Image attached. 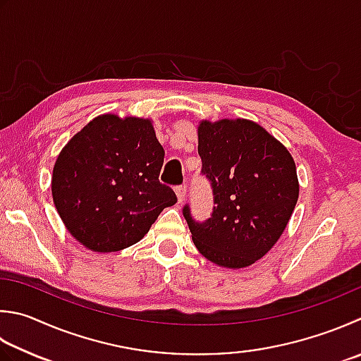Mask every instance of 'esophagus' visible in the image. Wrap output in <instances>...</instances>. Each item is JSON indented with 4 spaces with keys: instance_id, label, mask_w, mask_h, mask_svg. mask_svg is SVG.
I'll list each match as a JSON object with an SVG mask.
<instances>
[{
    "instance_id": "obj_1",
    "label": "esophagus",
    "mask_w": 361,
    "mask_h": 361,
    "mask_svg": "<svg viewBox=\"0 0 361 361\" xmlns=\"http://www.w3.org/2000/svg\"><path fill=\"white\" fill-rule=\"evenodd\" d=\"M176 195H178V200H179V204H182L183 201H185V198H187V188H185V185L176 187Z\"/></svg>"
}]
</instances>
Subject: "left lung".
<instances>
[{
  "mask_svg": "<svg viewBox=\"0 0 361 361\" xmlns=\"http://www.w3.org/2000/svg\"><path fill=\"white\" fill-rule=\"evenodd\" d=\"M198 152L215 206L202 224L183 207L195 247L220 267H250L274 248L294 212L295 161L274 135L242 118L200 121Z\"/></svg>",
  "mask_w": 361,
  "mask_h": 361,
  "instance_id": "obj_1",
  "label": "left lung"
}]
</instances>
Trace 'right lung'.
<instances>
[{
    "label": "right lung",
    "instance_id": "obj_1",
    "mask_svg": "<svg viewBox=\"0 0 361 361\" xmlns=\"http://www.w3.org/2000/svg\"><path fill=\"white\" fill-rule=\"evenodd\" d=\"M163 159L152 119L106 113L75 133L51 174L54 207L73 239L96 253L140 242L178 202L159 180Z\"/></svg>",
    "mask_w": 361,
    "mask_h": 361
}]
</instances>
